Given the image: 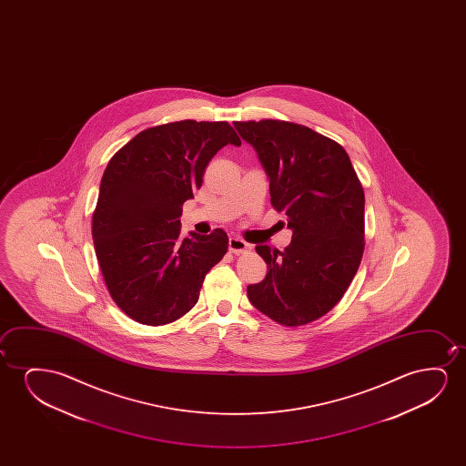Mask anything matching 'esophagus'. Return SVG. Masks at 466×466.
Listing matches in <instances>:
<instances>
[{
  "instance_id": "obj_1",
  "label": "esophagus",
  "mask_w": 466,
  "mask_h": 466,
  "mask_svg": "<svg viewBox=\"0 0 466 466\" xmlns=\"http://www.w3.org/2000/svg\"><path fill=\"white\" fill-rule=\"evenodd\" d=\"M251 248V245L248 242H245L240 237H230L229 238V249L232 253H243V251H248Z\"/></svg>"
}]
</instances>
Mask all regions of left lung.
<instances>
[{
  "label": "left lung",
  "instance_id": "left-lung-1",
  "mask_svg": "<svg viewBox=\"0 0 466 466\" xmlns=\"http://www.w3.org/2000/svg\"><path fill=\"white\" fill-rule=\"evenodd\" d=\"M268 177L270 204L293 229L287 248L258 245L268 264L249 302L279 325H307L342 299L364 251V191L349 154L312 128L279 121L234 122Z\"/></svg>",
  "mask_w": 466,
  "mask_h": 466
}]
</instances>
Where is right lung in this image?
Instances as JSON below:
<instances>
[{"instance_id":"add662e5","label":"right lung","mask_w":466,"mask_h":466,"mask_svg":"<svg viewBox=\"0 0 466 466\" xmlns=\"http://www.w3.org/2000/svg\"><path fill=\"white\" fill-rule=\"evenodd\" d=\"M229 143L242 145L226 121L168 122L135 135L105 168L92 217L96 259L116 306L141 325H168L189 312L228 251L223 229L181 240L179 217Z\"/></svg>"}]
</instances>
